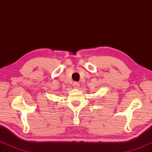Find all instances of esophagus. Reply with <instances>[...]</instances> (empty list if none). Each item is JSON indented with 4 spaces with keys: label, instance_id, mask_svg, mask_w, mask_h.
I'll use <instances>...</instances> for the list:
<instances>
[{
    "label": "esophagus",
    "instance_id": "obj_1",
    "mask_svg": "<svg viewBox=\"0 0 152 152\" xmlns=\"http://www.w3.org/2000/svg\"><path fill=\"white\" fill-rule=\"evenodd\" d=\"M79 83L78 82H74V84H73V86H74V87L75 88H78V86H79Z\"/></svg>",
    "mask_w": 152,
    "mask_h": 152
}]
</instances>
